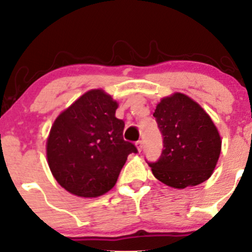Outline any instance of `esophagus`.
Listing matches in <instances>:
<instances>
[{"label": "esophagus", "mask_w": 252, "mask_h": 252, "mask_svg": "<svg viewBox=\"0 0 252 252\" xmlns=\"http://www.w3.org/2000/svg\"><path fill=\"white\" fill-rule=\"evenodd\" d=\"M136 147H137L138 152H141V150H142V148H143V141L142 140L137 141V142H136Z\"/></svg>", "instance_id": "1"}]
</instances>
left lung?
Here are the masks:
<instances>
[{
  "mask_svg": "<svg viewBox=\"0 0 252 252\" xmlns=\"http://www.w3.org/2000/svg\"><path fill=\"white\" fill-rule=\"evenodd\" d=\"M153 116L163 137L160 158L148 162L155 178L174 189L206 181L221 150L220 136L206 111L176 92L161 99Z\"/></svg>",
  "mask_w": 252,
  "mask_h": 252,
  "instance_id": "obj_1",
  "label": "left lung"
}]
</instances>
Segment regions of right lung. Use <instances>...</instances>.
Returning <instances> with one entry per match:
<instances>
[{
    "instance_id": "1",
    "label": "right lung",
    "mask_w": 252,
    "mask_h": 252,
    "mask_svg": "<svg viewBox=\"0 0 252 252\" xmlns=\"http://www.w3.org/2000/svg\"><path fill=\"white\" fill-rule=\"evenodd\" d=\"M117 102L103 90H90L63 111L47 138L48 166L58 184L72 194L96 198L116 184L131 153Z\"/></svg>"
}]
</instances>
